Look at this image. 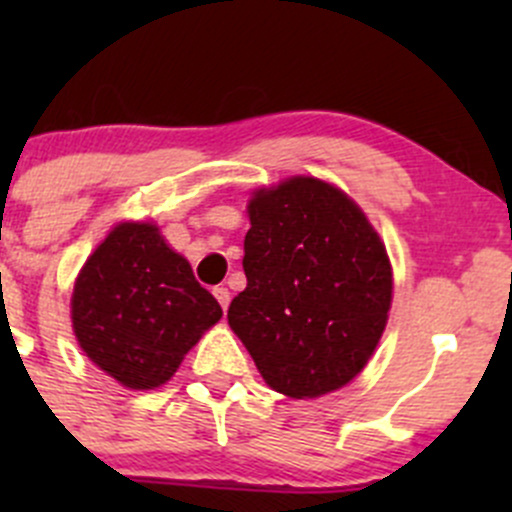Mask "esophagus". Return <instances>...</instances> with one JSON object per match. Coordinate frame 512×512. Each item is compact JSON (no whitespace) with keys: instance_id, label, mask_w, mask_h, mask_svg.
Masks as SVG:
<instances>
[{"instance_id":"34e87169","label":"esophagus","mask_w":512,"mask_h":512,"mask_svg":"<svg viewBox=\"0 0 512 512\" xmlns=\"http://www.w3.org/2000/svg\"><path fill=\"white\" fill-rule=\"evenodd\" d=\"M213 294H215V299H218L220 307L227 309V304H230V289H227V287H215Z\"/></svg>"}]
</instances>
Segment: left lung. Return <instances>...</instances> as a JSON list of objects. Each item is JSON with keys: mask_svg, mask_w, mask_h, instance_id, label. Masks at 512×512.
I'll list each match as a JSON object with an SVG mask.
<instances>
[{"mask_svg": "<svg viewBox=\"0 0 512 512\" xmlns=\"http://www.w3.org/2000/svg\"><path fill=\"white\" fill-rule=\"evenodd\" d=\"M247 287L227 322L262 379L292 399L337 391L369 364L391 309V262L344 190L294 175L252 193Z\"/></svg>", "mask_w": 512, "mask_h": 512, "instance_id": "obj_1", "label": "left lung"}]
</instances>
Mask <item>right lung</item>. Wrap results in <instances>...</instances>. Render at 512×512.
Masks as SVG:
<instances>
[{
  "label": "right lung",
  "mask_w": 512,
  "mask_h": 512,
  "mask_svg": "<svg viewBox=\"0 0 512 512\" xmlns=\"http://www.w3.org/2000/svg\"><path fill=\"white\" fill-rule=\"evenodd\" d=\"M223 317L193 267L151 223H121L76 277L71 322L79 347L126 389L165 384Z\"/></svg>",
  "instance_id": "add662e5"
}]
</instances>
